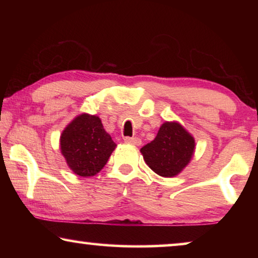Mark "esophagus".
<instances>
[{"mask_svg":"<svg viewBox=\"0 0 258 258\" xmlns=\"http://www.w3.org/2000/svg\"><path fill=\"white\" fill-rule=\"evenodd\" d=\"M124 141L128 143H132L134 146H140L142 143V141L139 137H124Z\"/></svg>","mask_w":258,"mask_h":258,"instance_id":"1","label":"esophagus"}]
</instances>
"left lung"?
Here are the masks:
<instances>
[{"mask_svg":"<svg viewBox=\"0 0 258 258\" xmlns=\"http://www.w3.org/2000/svg\"><path fill=\"white\" fill-rule=\"evenodd\" d=\"M195 151V140L177 122H165L156 137L141 149L151 170L163 177H174L184 169Z\"/></svg>","mask_w":258,"mask_h":258,"instance_id":"1","label":"left lung"}]
</instances>
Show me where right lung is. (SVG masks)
<instances>
[{"instance_id":"add662e5","label":"right lung","mask_w":258,"mask_h":258,"mask_svg":"<svg viewBox=\"0 0 258 258\" xmlns=\"http://www.w3.org/2000/svg\"><path fill=\"white\" fill-rule=\"evenodd\" d=\"M59 147L68 167L81 177H90L107 164L116 144L100 117L81 114L63 130Z\"/></svg>"}]
</instances>
